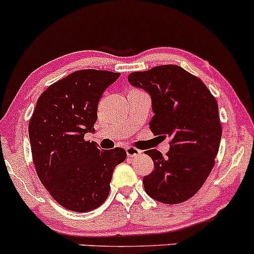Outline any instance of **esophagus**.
Wrapping results in <instances>:
<instances>
[{"mask_svg":"<svg viewBox=\"0 0 254 254\" xmlns=\"http://www.w3.org/2000/svg\"><path fill=\"white\" fill-rule=\"evenodd\" d=\"M126 152H127L128 157H136V156H140L141 151L135 149V147L128 146V147H126Z\"/></svg>","mask_w":254,"mask_h":254,"instance_id":"obj_1","label":"esophagus"}]
</instances>
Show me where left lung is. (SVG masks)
<instances>
[{"label":"left lung","instance_id":"8db88e82","mask_svg":"<svg viewBox=\"0 0 254 254\" xmlns=\"http://www.w3.org/2000/svg\"><path fill=\"white\" fill-rule=\"evenodd\" d=\"M128 81L151 97L150 129L172 139L165 156L146 151L153 172L142 180L145 192L163 204L182 203L200 190L215 165L222 136L217 102L200 79L175 64L133 72Z\"/></svg>","mask_w":254,"mask_h":254}]
</instances>
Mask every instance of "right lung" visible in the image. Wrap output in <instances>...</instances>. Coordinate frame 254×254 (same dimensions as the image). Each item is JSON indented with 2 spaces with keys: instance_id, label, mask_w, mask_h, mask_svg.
I'll use <instances>...</instances> for the list:
<instances>
[{
  "instance_id": "add662e5",
  "label": "right lung",
  "mask_w": 254,
  "mask_h": 254,
  "mask_svg": "<svg viewBox=\"0 0 254 254\" xmlns=\"http://www.w3.org/2000/svg\"><path fill=\"white\" fill-rule=\"evenodd\" d=\"M120 73L76 70L50 85L28 124L39 180L60 205L87 212L104 203L115 167L127 157L121 147L101 151L84 135L95 132L102 93Z\"/></svg>"
}]
</instances>
